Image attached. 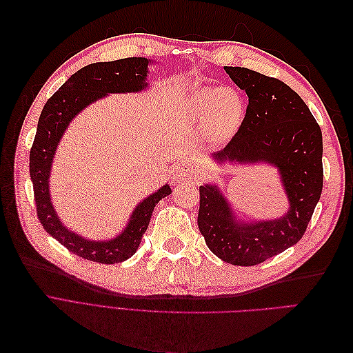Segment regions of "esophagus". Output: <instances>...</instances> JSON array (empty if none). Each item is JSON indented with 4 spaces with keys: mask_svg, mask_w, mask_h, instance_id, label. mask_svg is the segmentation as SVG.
<instances>
[{
    "mask_svg": "<svg viewBox=\"0 0 353 353\" xmlns=\"http://www.w3.org/2000/svg\"><path fill=\"white\" fill-rule=\"evenodd\" d=\"M200 176V172L197 168L191 162H183L176 165L174 170V179L175 181H197Z\"/></svg>",
    "mask_w": 353,
    "mask_h": 353,
    "instance_id": "1",
    "label": "esophagus"
}]
</instances>
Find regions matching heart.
Wrapping results in <instances>:
<instances>
[{"instance_id": "1", "label": "heart", "mask_w": 353, "mask_h": 353, "mask_svg": "<svg viewBox=\"0 0 353 353\" xmlns=\"http://www.w3.org/2000/svg\"><path fill=\"white\" fill-rule=\"evenodd\" d=\"M188 109L193 119L205 126L208 135L215 141L230 138L244 117L243 99L234 90L200 88L191 99Z\"/></svg>"}]
</instances>
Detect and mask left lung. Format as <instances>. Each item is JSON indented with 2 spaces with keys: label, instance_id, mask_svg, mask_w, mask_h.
Listing matches in <instances>:
<instances>
[{
  "label": "left lung",
  "instance_id": "1",
  "mask_svg": "<svg viewBox=\"0 0 353 353\" xmlns=\"http://www.w3.org/2000/svg\"><path fill=\"white\" fill-rule=\"evenodd\" d=\"M249 97L240 130L219 163L265 162L280 170L290 209L279 219L240 222L216 185L200 187L197 223L219 259L252 266L292 248L303 237L323 191V134L305 101L288 85L245 68H223Z\"/></svg>",
  "mask_w": 353,
  "mask_h": 353
}]
</instances>
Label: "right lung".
I'll use <instances>...</instances> for the list:
<instances>
[{
	"label": "right lung",
	"instance_id": "1",
	"mask_svg": "<svg viewBox=\"0 0 353 353\" xmlns=\"http://www.w3.org/2000/svg\"><path fill=\"white\" fill-rule=\"evenodd\" d=\"M148 63L150 60L144 57H128L92 63L79 69L48 99L38 121L37 135L29 154V172L34 184L38 219L50 236L69 252L92 262L117 263L131 258L141 243L154 206L170 194V187L166 184L140 201L119 236L105 241H92L68 230L52 208L48 184L52 157L70 121L87 105L108 94L144 90Z\"/></svg>",
	"mask_w": 353,
	"mask_h": 353
}]
</instances>
